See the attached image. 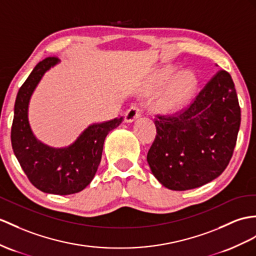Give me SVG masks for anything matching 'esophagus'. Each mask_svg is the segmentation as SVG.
Listing matches in <instances>:
<instances>
[{
  "instance_id": "obj_1",
  "label": "esophagus",
  "mask_w": 256,
  "mask_h": 256,
  "mask_svg": "<svg viewBox=\"0 0 256 256\" xmlns=\"http://www.w3.org/2000/svg\"><path fill=\"white\" fill-rule=\"evenodd\" d=\"M141 115V110L138 106H132L124 113V122H132Z\"/></svg>"
}]
</instances>
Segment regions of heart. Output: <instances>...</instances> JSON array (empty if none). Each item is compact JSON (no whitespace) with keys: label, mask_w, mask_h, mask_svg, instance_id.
<instances>
[{"label":"heart","mask_w":256,"mask_h":256,"mask_svg":"<svg viewBox=\"0 0 256 256\" xmlns=\"http://www.w3.org/2000/svg\"><path fill=\"white\" fill-rule=\"evenodd\" d=\"M166 74L160 79H165ZM198 86V79L191 70L178 72L166 86L158 101V108L162 110L172 112L182 108L194 94Z\"/></svg>","instance_id":"b5f03b06"}]
</instances>
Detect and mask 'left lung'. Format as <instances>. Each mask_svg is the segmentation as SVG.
<instances>
[{"mask_svg":"<svg viewBox=\"0 0 256 256\" xmlns=\"http://www.w3.org/2000/svg\"><path fill=\"white\" fill-rule=\"evenodd\" d=\"M241 112L234 81L217 72L189 108L158 116L148 153L154 177L166 188L184 191L208 184L225 170L239 132Z\"/></svg>","mask_w":256,"mask_h":256,"instance_id":"obj_1","label":"left lung"}]
</instances>
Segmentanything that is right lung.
Wrapping results in <instances>:
<instances>
[{"label":"right lung","mask_w":256,"mask_h":256,"mask_svg":"<svg viewBox=\"0 0 256 256\" xmlns=\"http://www.w3.org/2000/svg\"><path fill=\"white\" fill-rule=\"evenodd\" d=\"M48 58L36 65L17 93L12 126V146L22 170L36 189L67 196L82 191L94 178L104 140L122 117L86 127L70 146L54 148L36 138L29 122L31 98L43 76L60 63Z\"/></svg>","instance_id":"right-lung-1"}]
</instances>
